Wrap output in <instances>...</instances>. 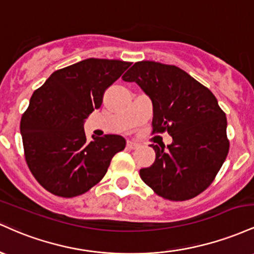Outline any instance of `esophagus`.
Here are the masks:
<instances>
[{
    "mask_svg": "<svg viewBox=\"0 0 254 254\" xmlns=\"http://www.w3.org/2000/svg\"><path fill=\"white\" fill-rule=\"evenodd\" d=\"M127 148H129V149H136V148L139 147L138 143H136V142H132V141H127Z\"/></svg>",
    "mask_w": 254,
    "mask_h": 254,
    "instance_id": "34e87169",
    "label": "esophagus"
}]
</instances>
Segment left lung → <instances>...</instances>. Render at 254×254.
<instances>
[{"instance_id":"left-lung-1","label":"left lung","mask_w":254,"mask_h":254,"mask_svg":"<svg viewBox=\"0 0 254 254\" xmlns=\"http://www.w3.org/2000/svg\"><path fill=\"white\" fill-rule=\"evenodd\" d=\"M153 103V133L167 131L173 142L151 144L155 161L139 177L160 197L188 200L214 182L229 151L226 113L215 95L183 69L153 61L125 72Z\"/></svg>"}]
</instances>
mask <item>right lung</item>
<instances>
[{"instance_id": "obj_1", "label": "right lung", "mask_w": 254, "mask_h": 254, "mask_svg": "<svg viewBox=\"0 0 254 254\" xmlns=\"http://www.w3.org/2000/svg\"><path fill=\"white\" fill-rule=\"evenodd\" d=\"M131 65L88 58L52 72L34 90L20 131L31 173L55 196L86 193L103 179L112 157L125 148L119 135L84 133V119L103 103L104 93Z\"/></svg>"}]
</instances>
